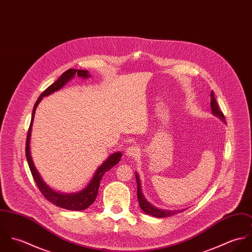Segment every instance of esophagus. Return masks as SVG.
Segmentation results:
<instances>
[{
	"mask_svg": "<svg viewBox=\"0 0 252 252\" xmlns=\"http://www.w3.org/2000/svg\"><path fill=\"white\" fill-rule=\"evenodd\" d=\"M139 153V149L136 145H130L126 148V151H125V154L128 156V157H136Z\"/></svg>",
	"mask_w": 252,
	"mask_h": 252,
	"instance_id": "obj_1",
	"label": "esophagus"
}]
</instances>
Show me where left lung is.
<instances>
[{"label":"left lung","mask_w":252,"mask_h":252,"mask_svg":"<svg viewBox=\"0 0 252 252\" xmlns=\"http://www.w3.org/2000/svg\"><path fill=\"white\" fill-rule=\"evenodd\" d=\"M211 108H212V113L220 118V120H222L225 123V117L224 114L222 113V111L218 108V105L216 103V98H215V94L214 91H212L211 93ZM136 180H137V186H138V191H137V196H138V201L140 204L141 209L144 211L145 214L149 215V216H154V217H168V216H175L179 213H182L183 210H178V211H167V210H160L156 207H154L152 204H150L146 198L144 196L143 190H142V183L140 177L138 175V173H136Z\"/></svg>","instance_id":"obj_1"}]
</instances>
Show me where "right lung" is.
Here are the masks:
<instances>
[{"label": "right lung", "mask_w": 252, "mask_h": 252, "mask_svg": "<svg viewBox=\"0 0 252 252\" xmlns=\"http://www.w3.org/2000/svg\"><path fill=\"white\" fill-rule=\"evenodd\" d=\"M75 75L82 77V78H88L91 76L88 71L69 69L68 71L63 72L62 75L54 83H52L49 87H47L37 98L36 104L33 108L31 123H30V127L28 130V135H27L26 159H27L29 168L31 170V173L33 175V178L36 181V185L46 200H48L50 203H52L55 206L62 208V209H66L69 211H83L94 203V201L97 197V194H98L99 185H100V182H101L103 176L106 174V172L109 171L113 166H115L120 161V158L122 157V153L120 151L111 153L104 161V163L100 167L97 168L93 178L88 182V184L84 188H82L80 191L74 192V193H62V192H58V191L54 190L53 188H51L41 178L40 174L36 170V166L34 164V161H33L32 155H31V149H30L32 127H33V122H34V118H35L36 107L38 106V104L40 103V101L42 100L43 97L49 96L50 94L54 93L55 91L60 90L65 84H67V82H69Z\"/></svg>", "instance_id": "1"}]
</instances>
